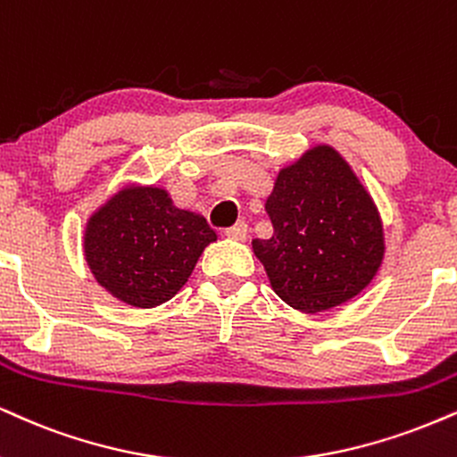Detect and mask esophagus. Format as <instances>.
Instances as JSON below:
<instances>
[{"instance_id":"obj_1","label":"esophagus","mask_w":457,"mask_h":457,"mask_svg":"<svg viewBox=\"0 0 457 457\" xmlns=\"http://www.w3.org/2000/svg\"><path fill=\"white\" fill-rule=\"evenodd\" d=\"M246 234H249V225H246L245 221L234 223L232 228L225 229V236H228V238H232V240H245Z\"/></svg>"}]
</instances>
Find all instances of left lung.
<instances>
[{
    "label": "left lung",
    "instance_id": "1",
    "mask_svg": "<svg viewBox=\"0 0 457 457\" xmlns=\"http://www.w3.org/2000/svg\"><path fill=\"white\" fill-rule=\"evenodd\" d=\"M274 234L253 240L283 302L304 312L343 304L368 287L386 253L372 197L332 146L283 168L266 200Z\"/></svg>",
    "mask_w": 457,
    "mask_h": 457
}]
</instances>
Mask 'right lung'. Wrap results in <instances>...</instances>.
Segmentation results:
<instances>
[{
	"mask_svg": "<svg viewBox=\"0 0 457 457\" xmlns=\"http://www.w3.org/2000/svg\"><path fill=\"white\" fill-rule=\"evenodd\" d=\"M217 234L202 214L183 211L162 187L129 185L87 221L85 260L108 294L153 309L179 294Z\"/></svg>",
	"mask_w": 457,
	"mask_h": 457,
	"instance_id": "obj_1",
	"label": "right lung"
}]
</instances>
